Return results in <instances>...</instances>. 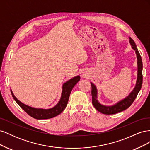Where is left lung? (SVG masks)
Listing matches in <instances>:
<instances>
[{
	"label": "left lung",
	"mask_w": 150,
	"mask_h": 150,
	"mask_svg": "<svg viewBox=\"0 0 150 150\" xmlns=\"http://www.w3.org/2000/svg\"><path fill=\"white\" fill-rule=\"evenodd\" d=\"M129 43L131 45V47L137 54V64H138V74H137V80L136 86L133 90L130 93V94L128 96L122 99L120 101L117 102L115 104L112 106H104L100 104L98 101V93H97V88L93 83H91V94H92V103L96 110L99 112H100L104 115H113L116 113L120 112L121 111H124L128 108L133 101H134L135 98H137L138 93L142 88V83H143V63L142 57H141L138 48L137 47L134 40L129 38Z\"/></svg>",
	"instance_id": "obj_1"
}]
</instances>
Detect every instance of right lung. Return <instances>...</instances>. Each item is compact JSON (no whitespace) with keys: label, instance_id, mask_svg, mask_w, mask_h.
I'll list each match as a JSON object with an SVG mask.
<instances>
[{"label":"right lung","instance_id":"right-lung-1","mask_svg":"<svg viewBox=\"0 0 150 150\" xmlns=\"http://www.w3.org/2000/svg\"><path fill=\"white\" fill-rule=\"evenodd\" d=\"M80 80V76H77L74 78H72L70 80L67 81L62 86V90L61 94V98L59 101L56 105L50 109H41V108H34L33 107L25 105L24 103H21L18 100L16 97L13 95L12 90H11L12 96L16 103L19 104L20 107L26 113L37 120H45L49 119L55 117L60 114L66 108L71 91L74 86L78 83Z\"/></svg>","mask_w":150,"mask_h":150}]
</instances>
